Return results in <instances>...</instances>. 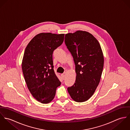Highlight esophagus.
Segmentation results:
<instances>
[{
  "mask_svg": "<svg viewBox=\"0 0 130 130\" xmlns=\"http://www.w3.org/2000/svg\"><path fill=\"white\" fill-rule=\"evenodd\" d=\"M65 74V73L61 74V77H62V78H63L64 77V76H65V74Z\"/></svg>",
  "mask_w": 130,
  "mask_h": 130,
  "instance_id": "obj_1",
  "label": "esophagus"
}]
</instances>
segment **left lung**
Returning a JSON list of instances; mask_svg holds the SVG:
<instances>
[{
	"label": "left lung",
	"instance_id": "left-lung-1",
	"mask_svg": "<svg viewBox=\"0 0 130 130\" xmlns=\"http://www.w3.org/2000/svg\"><path fill=\"white\" fill-rule=\"evenodd\" d=\"M65 43L74 58L76 79L68 88L72 99L76 102L88 100L100 82L104 58L98 40L89 32L77 30L65 35Z\"/></svg>",
	"mask_w": 130,
	"mask_h": 130
}]
</instances>
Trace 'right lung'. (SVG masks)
Here are the masks:
<instances>
[{
  "mask_svg": "<svg viewBox=\"0 0 130 130\" xmlns=\"http://www.w3.org/2000/svg\"><path fill=\"white\" fill-rule=\"evenodd\" d=\"M64 34L40 33L28 43L22 61V70L27 87L37 101H52L61 83L53 66L54 51L64 40Z\"/></svg>",
  "mask_w": 130,
  "mask_h": 130,
  "instance_id": "add662e5",
  "label": "right lung"
}]
</instances>
